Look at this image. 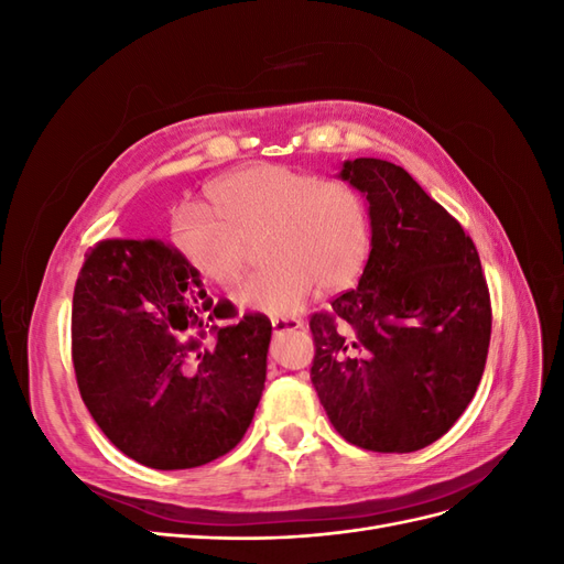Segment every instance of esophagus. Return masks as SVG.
<instances>
[{
	"label": "esophagus",
	"instance_id": "esophagus-1",
	"mask_svg": "<svg viewBox=\"0 0 564 564\" xmlns=\"http://www.w3.org/2000/svg\"><path fill=\"white\" fill-rule=\"evenodd\" d=\"M303 327V322L296 317H275L272 319V332L275 334H286V332H296Z\"/></svg>",
	"mask_w": 564,
	"mask_h": 564
}]
</instances>
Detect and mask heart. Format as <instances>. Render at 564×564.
<instances>
[{
	"mask_svg": "<svg viewBox=\"0 0 564 564\" xmlns=\"http://www.w3.org/2000/svg\"><path fill=\"white\" fill-rule=\"evenodd\" d=\"M210 209L181 207L172 242L202 278L230 286L247 268L249 242H261L263 270L237 289L235 303L270 317L296 315L315 286L352 284L371 253V216L355 185L280 164H253L218 178Z\"/></svg>",
	"mask_w": 564,
	"mask_h": 564,
	"instance_id": "1",
	"label": "heart"
}]
</instances>
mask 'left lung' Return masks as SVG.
Wrapping results in <instances>:
<instances>
[{
    "label": "left lung",
    "mask_w": 564,
    "mask_h": 564,
    "mask_svg": "<svg viewBox=\"0 0 564 564\" xmlns=\"http://www.w3.org/2000/svg\"><path fill=\"white\" fill-rule=\"evenodd\" d=\"M369 202L357 289L311 317V381L336 433L369 452L429 447L466 412L491 336L470 237L402 166L357 158L338 174Z\"/></svg>",
    "instance_id": "left-lung-1"
}]
</instances>
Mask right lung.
<instances>
[{"label": "right lung", "mask_w": 564, "mask_h": 564, "mask_svg": "<svg viewBox=\"0 0 564 564\" xmlns=\"http://www.w3.org/2000/svg\"><path fill=\"white\" fill-rule=\"evenodd\" d=\"M212 303L199 272L158 240H104L79 270L82 400L112 445L148 468H197L228 454L259 406L272 324L249 313L209 327Z\"/></svg>", "instance_id": "add662e5"}]
</instances>
